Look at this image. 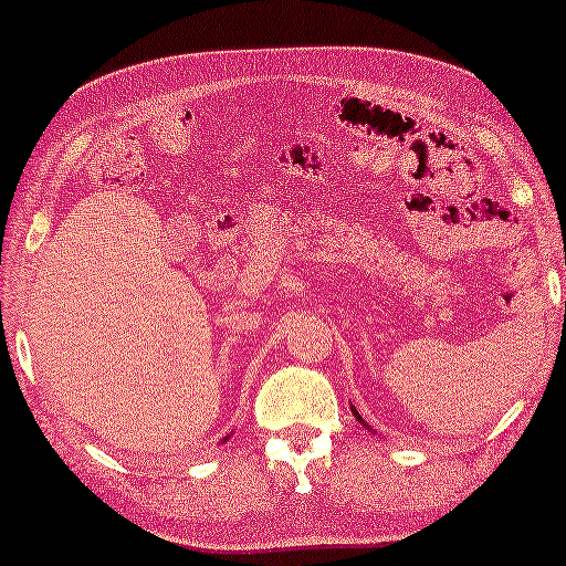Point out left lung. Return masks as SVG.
Wrapping results in <instances>:
<instances>
[{"label":"left lung","instance_id":"8db88e82","mask_svg":"<svg viewBox=\"0 0 566 566\" xmlns=\"http://www.w3.org/2000/svg\"><path fill=\"white\" fill-rule=\"evenodd\" d=\"M354 416H356V420H361V416H359V412H356V410H354ZM361 423H364V420H361Z\"/></svg>","mask_w":566,"mask_h":566}]
</instances>
